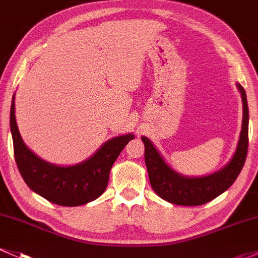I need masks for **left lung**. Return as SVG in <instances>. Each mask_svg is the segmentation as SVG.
Segmentation results:
<instances>
[{"label":"left lung","mask_w":258,"mask_h":258,"mask_svg":"<svg viewBox=\"0 0 258 258\" xmlns=\"http://www.w3.org/2000/svg\"><path fill=\"white\" fill-rule=\"evenodd\" d=\"M242 95V130L235 155L225 168L203 177H186L174 171L164 161L153 143L147 137L142 140L145 145V164L153 190L165 201L182 206H199L214 200L235 182L246 161L248 149V105L246 92L237 84Z\"/></svg>","instance_id":"8db88e82"}]
</instances>
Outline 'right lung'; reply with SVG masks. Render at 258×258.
<instances>
[{"label": "right lung", "instance_id": "add662e5", "mask_svg": "<svg viewBox=\"0 0 258 258\" xmlns=\"http://www.w3.org/2000/svg\"><path fill=\"white\" fill-rule=\"evenodd\" d=\"M15 98L10 113L13 151L21 176L31 190L60 206H79L99 198L105 191L114 161L134 135L108 140L92 158L74 166H58L39 159L26 147L15 116Z\"/></svg>", "mask_w": 258, "mask_h": 258}]
</instances>
